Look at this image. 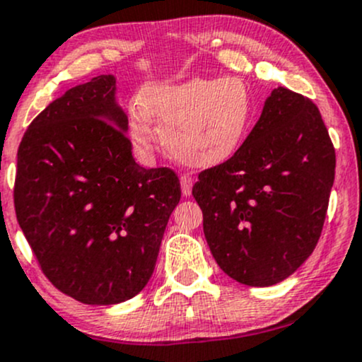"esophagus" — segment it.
<instances>
[{"label": "esophagus", "mask_w": 362, "mask_h": 362, "mask_svg": "<svg viewBox=\"0 0 362 362\" xmlns=\"http://www.w3.org/2000/svg\"><path fill=\"white\" fill-rule=\"evenodd\" d=\"M193 188V180L189 176H181V192L185 197H189L192 194Z\"/></svg>", "instance_id": "obj_1"}]
</instances>
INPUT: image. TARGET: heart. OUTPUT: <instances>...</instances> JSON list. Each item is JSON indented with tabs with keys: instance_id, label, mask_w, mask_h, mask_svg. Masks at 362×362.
I'll return each instance as SVG.
<instances>
[{
	"instance_id": "heart-1",
	"label": "heart",
	"mask_w": 362,
	"mask_h": 362,
	"mask_svg": "<svg viewBox=\"0 0 362 362\" xmlns=\"http://www.w3.org/2000/svg\"><path fill=\"white\" fill-rule=\"evenodd\" d=\"M253 103L238 76L193 78L147 85L140 104L128 111V132L135 147L150 152L156 124L173 159L188 168L224 164L250 132Z\"/></svg>"
}]
</instances>
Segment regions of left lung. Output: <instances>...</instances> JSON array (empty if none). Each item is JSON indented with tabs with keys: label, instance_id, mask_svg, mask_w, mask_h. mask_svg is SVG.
<instances>
[{
	"label": "left lung",
	"instance_id": "1",
	"mask_svg": "<svg viewBox=\"0 0 362 362\" xmlns=\"http://www.w3.org/2000/svg\"><path fill=\"white\" fill-rule=\"evenodd\" d=\"M334 177L335 150L318 107L274 88L238 152L193 186L222 272L251 287L291 277L318 243Z\"/></svg>",
	"mask_w": 362,
	"mask_h": 362
}]
</instances>
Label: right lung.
I'll return each mask as SVG.
<instances>
[{
	"label": "right lung",
	"mask_w": 362,
	"mask_h": 362,
	"mask_svg": "<svg viewBox=\"0 0 362 362\" xmlns=\"http://www.w3.org/2000/svg\"><path fill=\"white\" fill-rule=\"evenodd\" d=\"M115 75L76 85L30 123L18 147L15 212L46 277L85 304L128 301L156 269L181 200L176 174L132 156Z\"/></svg>",
	"instance_id": "right-lung-1"
}]
</instances>
